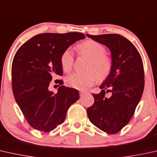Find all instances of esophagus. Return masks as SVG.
I'll list each match as a JSON object with an SVG mask.
<instances>
[{"mask_svg":"<svg viewBox=\"0 0 157 157\" xmlns=\"http://www.w3.org/2000/svg\"><path fill=\"white\" fill-rule=\"evenodd\" d=\"M85 94H86V92L82 91V90H80V91H79V95H80V96H83V95Z\"/></svg>","mask_w":157,"mask_h":157,"instance_id":"esophagus-1","label":"esophagus"}]
</instances>
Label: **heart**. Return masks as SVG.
<instances>
[{"label":"heart","instance_id":"1","mask_svg":"<svg viewBox=\"0 0 157 157\" xmlns=\"http://www.w3.org/2000/svg\"><path fill=\"white\" fill-rule=\"evenodd\" d=\"M79 55L89 58L86 66V72H76L67 78L68 85L78 90H84L93 86L96 81H103L110 74L113 61L105 54L106 49L101 43L93 40H88L77 46ZM60 62L63 71L69 73L73 69L74 54L70 48L65 49L60 57Z\"/></svg>","mask_w":157,"mask_h":157}]
</instances>
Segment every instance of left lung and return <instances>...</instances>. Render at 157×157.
Wrapping results in <instances>:
<instances>
[{"label": "left lung", "mask_w": 157, "mask_h": 157, "mask_svg": "<svg viewBox=\"0 0 157 157\" xmlns=\"http://www.w3.org/2000/svg\"><path fill=\"white\" fill-rule=\"evenodd\" d=\"M87 37L108 47L113 68L100 86L99 94H92L94 103L87 109L90 121L106 133L115 134L129 122L139 103L144 87V73L140 52L130 41L118 34ZM111 93L110 97L106 94Z\"/></svg>", "instance_id": "left-lung-1"}]
</instances>
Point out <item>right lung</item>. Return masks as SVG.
<instances>
[{
	"mask_svg": "<svg viewBox=\"0 0 157 157\" xmlns=\"http://www.w3.org/2000/svg\"><path fill=\"white\" fill-rule=\"evenodd\" d=\"M79 33H42L24 43L12 63V88L15 99L29 125L38 131L53 130L64 121L68 109L79 98L78 91L62 86L57 92L49 90L53 75L62 76L60 57L76 41Z\"/></svg>",
	"mask_w": 157,
	"mask_h": 157,
	"instance_id": "obj_1",
	"label": "right lung"
}]
</instances>
